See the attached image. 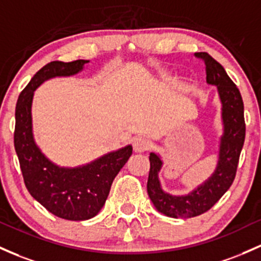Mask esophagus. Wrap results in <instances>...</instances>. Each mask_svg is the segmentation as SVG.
<instances>
[{"label": "esophagus", "mask_w": 261, "mask_h": 261, "mask_svg": "<svg viewBox=\"0 0 261 261\" xmlns=\"http://www.w3.org/2000/svg\"><path fill=\"white\" fill-rule=\"evenodd\" d=\"M151 148V141L146 137H137L134 141V150L136 152H145Z\"/></svg>", "instance_id": "1"}]
</instances>
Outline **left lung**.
Returning <instances> with one entry per match:
<instances>
[{
	"label": "left lung",
	"mask_w": 261,
	"mask_h": 261,
	"mask_svg": "<svg viewBox=\"0 0 261 261\" xmlns=\"http://www.w3.org/2000/svg\"><path fill=\"white\" fill-rule=\"evenodd\" d=\"M205 64L208 84L216 85L222 101L224 134L220 139L219 161L216 172L204 185L187 196H171L162 191L159 171L162 161L156 153H150V173L147 193L156 210L172 218H192L210 211L229 190L237 174L238 162L245 140L244 104L239 89L225 73L224 68L205 51L196 53Z\"/></svg>",
	"instance_id": "8db88e82"
}]
</instances>
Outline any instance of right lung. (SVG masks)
<instances>
[{"mask_svg":"<svg viewBox=\"0 0 261 261\" xmlns=\"http://www.w3.org/2000/svg\"><path fill=\"white\" fill-rule=\"evenodd\" d=\"M88 62L78 59L45 64L21 91L16 105L14 150L25 187L45 210L68 220L90 219L99 213L114 178L133 154V146L128 145L83 167L63 168L51 163L34 142L31 115L34 90L47 79L76 74Z\"/></svg>","mask_w":261,"mask_h":261,"instance_id":"obj_1","label":"right lung"}]
</instances>
